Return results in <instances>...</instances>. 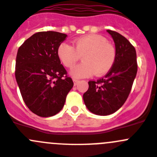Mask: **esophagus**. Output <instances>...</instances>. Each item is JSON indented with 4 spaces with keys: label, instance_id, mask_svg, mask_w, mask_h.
Segmentation results:
<instances>
[{
    "label": "esophagus",
    "instance_id": "esophagus-1",
    "mask_svg": "<svg viewBox=\"0 0 157 157\" xmlns=\"http://www.w3.org/2000/svg\"><path fill=\"white\" fill-rule=\"evenodd\" d=\"M73 82H74V86H76L78 84V82H79V80L75 79V78H73Z\"/></svg>",
    "mask_w": 157,
    "mask_h": 157
}]
</instances>
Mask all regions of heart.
Returning <instances> with one entry per match:
<instances>
[{
  "label": "heart",
  "instance_id": "b5f03b06",
  "mask_svg": "<svg viewBox=\"0 0 157 157\" xmlns=\"http://www.w3.org/2000/svg\"><path fill=\"white\" fill-rule=\"evenodd\" d=\"M74 46L62 42L57 50L58 56L67 68H71L82 56L83 62L70 71L76 78L89 77L93 73L102 75L108 72L115 63L116 51L106 38L98 35H88L74 41Z\"/></svg>",
  "mask_w": 157,
  "mask_h": 157
}]
</instances>
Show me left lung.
<instances>
[{"label": "left lung", "instance_id": "left-lung-1", "mask_svg": "<svg viewBox=\"0 0 157 157\" xmlns=\"http://www.w3.org/2000/svg\"><path fill=\"white\" fill-rule=\"evenodd\" d=\"M106 31L114 41L116 61L103 78L89 82V89L83 94L88 109L98 116L113 114L122 106L129 96L137 73L135 48L119 33L111 30Z\"/></svg>", "mask_w": 157, "mask_h": 157}]
</instances>
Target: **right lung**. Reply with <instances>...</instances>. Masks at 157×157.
I'll return each instance as SVG.
<instances>
[{
    "instance_id": "1",
    "label": "right lung",
    "mask_w": 157,
    "mask_h": 157,
    "mask_svg": "<svg viewBox=\"0 0 157 157\" xmlns=\"http://www.w3.org/2000/svg\"><path fill=\"white\" fill-rule=\"evenodd\" d=\"M66 38L67 35L57 31L35 33L17 51V86L28 109L41 117L59 113L74 85L57 54Z\"/></svg>"
}]
</instances>
